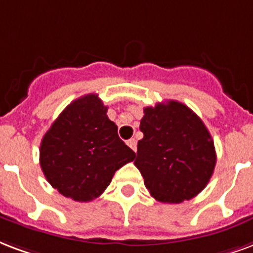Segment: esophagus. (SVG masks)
Listing matches in <instances>:
<instances>
[{
    "instance_id": "obj_1",
    "label": "esophagus",
    "mask_w": 253,
    "mask_h": 253,
    "mask_svg": "<svg viewBox=\"0 0 253 253\" xmlns=\"http://www.w3.org/2000/svg\"><path fill=\"white\" fill-rule=\"evenodd\" d=\"M127 146L132 150V151H136V140L134 138H131L130 140H127Z\"/></svg>"
}]
</instances>
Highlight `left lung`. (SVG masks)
<instances>
[{"instance_id":"left-lung-1","label":"left lung","mask_w":253,"mask_h":253,"mask_svg":"<svg viewBox=\"0 0 253 253\" xmlns=\"http://www.w3.org/2000/svg\"><path fill=\"white\" fill-rule=\"evenodd\" d=\"M140 121L134 165L144 186L162 203L195 198L210 182L216 165L211 134L202 119L176 101L146 107Z\"/></svg>"}]
</instances>
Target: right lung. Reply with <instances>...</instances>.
<instances>
[{"label":"right lung","mask_w":253,"mask_h":253,"mask_svg":"<svg viewBox=\"0 0 253 253\" xmlns=\"http://www.w3.org/2000/svg\"><path fill=\"white\" fill-rule=\"evenodd\" d=\"M106 113L96 94L81 96L59 114L42 138L43 175L61 195L75 202L98 198L115 171L136 157Z\"/></svg>","instance_id":"right-lung-1"}]
</instances>
